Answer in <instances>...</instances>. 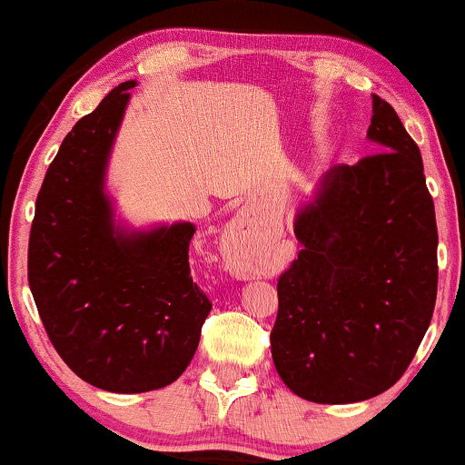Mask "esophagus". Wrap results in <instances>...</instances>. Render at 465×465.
<instances>
[{
	"mask_svg": "<svg viewBox=\"0 0 465 465\" xmlns=\"http://www.w3.org/2000/svg\"><path fill=\"white\" fill-rule=\"evenodd\" d=\"M223 251L229 266L238 275H255L260 273L262 260L258 258V244L249 238L242 227H232L223 238Z\"/></svg>",
	"mask_w": 465,
	"mask_h": 465,
	"instance_id": "34e87169",
	"label": "esophagus"
}]
</instances>
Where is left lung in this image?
Instances as JSON below:
<instances>
[{"instance_id":"1","label":"left lung","mask_w":465,"mask_h":465,"mask_svg":"<svg viewBox=\"0 0 465 465\" xmlns=\"http://www.w3.org/2000/svg\"><path fill=\"white\" fill-rule=\"evenodd\" d=\"M376 151L336 165L297 214V260L277 280L271 354L319 404L387 391L413 361L437 297V223L418 143L373 95Z\"/></svg>"}]
</instances>
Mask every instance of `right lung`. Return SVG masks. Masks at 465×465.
Instances as JSON below:
<instances>
[{"label": "right lung", "mask_w": 465, "mask_h": 465, "mask_svg": "<svg viewBox=\"0 0 465 465\" xmlns=\"http://www.w3.org/2000/svg\"><path fill=\"white\" fill-rule=\"evenodd\" d=\"M135 80L80 117L36 196L28 282L52 345L89 385L142 393L174 382L199 348L212 302L192 282V223L124 233L104 168Z\"/></svg>", "instance_id": "obj_1"}]
</instances>
